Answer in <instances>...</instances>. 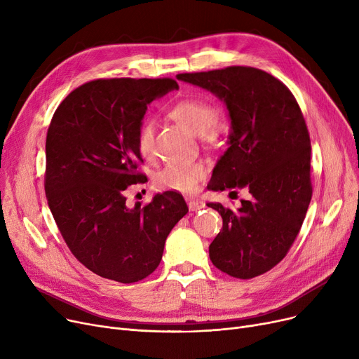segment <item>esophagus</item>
<instances>
[{"label": "esophagus", "mask_w": 359, "mask_h": 359, "mask_svg": "<svg viewBox=\"0 0 359 359\" xmlns=\"http://www.w3.org/2000/svg\"><path fill=\"white\" fill-rule=\"evenodd\" d=\"M187 206H189L191 211H201L205 208V202L199 199H189L187 201Z\"/></svg>", "instance_id": "obj_1"}]
</instances>
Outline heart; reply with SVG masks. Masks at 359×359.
I'll return each instance as SVG.
<instances>
[{"mask_svg": "<svg viewBox=\"0 0 359 359\" xmlns=\"http://www.w3.org/2000/svg\"><path fill=\"white\" fill-rule=\"evenodd\" d=\"M170 116L180 122L194 134L203 140H215L222 130L217 107L203 99H182L170 109ZM156 128L153 121L142 122L138 130V148L144 158L154 157ZM205 165L201 161L172 160L165 163L154 175V183L158 189L175 191L182 194L194 192L198 183L205 177Z\"/></svg>", "mask_w": 359, "mask_h": 359, "instance_id": "b5f03b06", "label": "heart"}]
</instances>
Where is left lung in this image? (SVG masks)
I'll list each match as a JSON object with an SVG mask.
<instances>
[{"label": "left lung", "instance_id": "left-lung-1", "mask_svg": "<svg viewBox=\"0 0 359 359\" xmlns=\"http://www.w3.org/2000/svg\"><path fill=\"white\" fill-rule=\"evenodd\" d=\"M177 80L214 93L229 110V148L208 189L252 195L237 211L208 203L222 218L210 259L230 276H259L287 256L311 201V144L303 113L284 83L257 68L177 74Z\"/></svg>", "mask_w": 359, "mask_h": 359}]
</instances>
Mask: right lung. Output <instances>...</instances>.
Masks as SVG:
<instances>
[{
  "instance_id": "obj_1",
  "label": "right lung",
  "mask_w": 359,
  "mask_h": 359,
  "mask_svg": "<svg viewBox=\"0 0 359 359\" xmlns=\"http://www.w3.org/2000/svg\"><path fill=\"white\" fill-rule=\"evenodd\" d=\"M172 79H109L71 91L46 135L45 192L53 219L83 265L132 284L153 273L164 243L187 214L179 192L128 208L125 191L144 179L138 130L147 106L177 90Z\"/></svg>"
}]
</instances>
